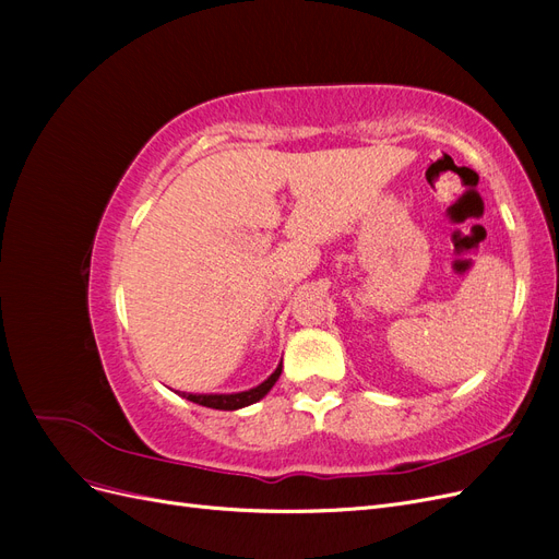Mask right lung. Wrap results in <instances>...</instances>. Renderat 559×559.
<instances>
[{"instance_id":"1","label":"right lung","mask_w":559,"mask_h":559,"mask_svg":"<svg viewBox=\"0 0 559 559\" xmlns=\"http://www.w3.org/2000/svg\"><path fill=\"white\" fill-rule=\"evenodd\" d=\"M282 376V364L275 368V373L270 376L267 380H263L259 386L247 389V392H238V394H183V399H189L198 405H205V408H214V411H238L245 408V405H251L261 401L273 384L280 380Z\"/></svg>"}]
</instances>
